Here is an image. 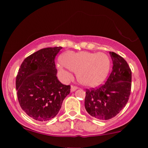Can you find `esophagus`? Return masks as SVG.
Segmentation results:
<instances>
[{
    "instance_id": "1",
    "label": "esophagus",
    "mask_w": 148,
    "mask_h": 148,
    "mask_svg": "<svg viewBox=\"0 0 148 148\" xmlns=\"http://www.w3.org/2000/svg\"><path fill=\"white\" fill-rule=\"evenodd\" d=\"M78 89L77 87H76V86H71V92H74L75 90H76Z\"/></svg>"
}]
</instances>
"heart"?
Returning <instances> with one entry per match:
<instances>
[{
	"mask_svg": "<svg viewBox=\"0 0 148 148\" xmlns=\"http://www.w3.org/2000/svg\"><path fill=\"white\" fill-rule=\"evenodd\" d=\"M58 73L63 81L72 78L71 71L77 72L79 82L87 87H96L104 81L111 69V60L104 53L67 51L60 57Z\"/></svg>",
	"mask_w": 148,
	"mask_h": 148,
	"instance_id": "heart-1",
	"label": "heart"
}]
</instances>
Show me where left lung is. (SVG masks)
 <instances>
[{
  "mask_svg": "<svg viewBox=\"0 0 148 148\" xmlns=\"http://www.w3.org/2000/svg\"><path fill=\"white\" fill-rule=\"evenodd\" d=\"M113 69L103 86L86 90L85 108L93 118L106 120L118 115L127 104L132 88V71L126 60L109 52Z\"/></svg>",
  "mask_w": 148,
  "mask_h": 148,
  "instance_id": "1",
  "label": "left lung"
}]
</instances>
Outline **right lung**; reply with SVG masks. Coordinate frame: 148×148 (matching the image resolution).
I'll return each instance as SVG.
<instances>
[{
  "mask_svg": "<svg viewBox=\"0 0 148 148\" xmlns=\"http://www.w3.org/2000/svg\"><path fill=\"white\" fill-rule=\"evenodd\" d=\"M61 47L40 49L23 60L18 69L16 88L20 106L34 120L48 121L56 116L70 86L58 79L55 57Z\"/></svg>",
  "mask_w": 148,
  "mask_h": 148,
  "instance_id": "obj_1",
  "label": "right lung"
}]
</instances>
